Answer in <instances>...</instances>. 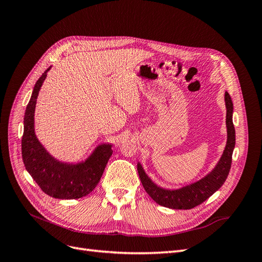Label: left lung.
Returning a JSON list of instances; mask_svg holds the SVG:
<instances>
[{"label": "left lung", "instance_id": "1", "mask_svg": "<svg viewBox=\"0 0 262 262\" xmlns=\"http://www.w3.org/2000/svg\"><path fill=\"white\" fill-rule=\"evenodd\" d=\"M226 105V128L227 141L223 154L215 167L207 176L193 184L187 185L179 189H164L152 181L142 167L138 164V172L148 195L157 203L165 208L175 210H189L201 204L215 192L224 184L232 165V155L235 147V128L233 124V102L229 94L225 92Z\"/></svg>", "mask_w": 262, "mask_h": 262}]
</instances>
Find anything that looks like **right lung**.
<instances>
[{
    "mask_svg": "<svg viewBox=\"0 0 262 262\" xmlns=\"http://www.w3.org/2000/svg\"><path fill=\"white\" fill-rule=\"evenodd\" d=\"M50 68L36 82L26 107L21 139L23 162L45 193L55 199H80L97 186L113 154L112 144L98 145L85 162L76 164L60 162L47 152L35 134L34 117L38 94Z\"/></svg>",
    "mask_w": 262,
    "mask_h": 262,
    "instance_id": "1",
    "label": "right lung"
}]
</instances>
